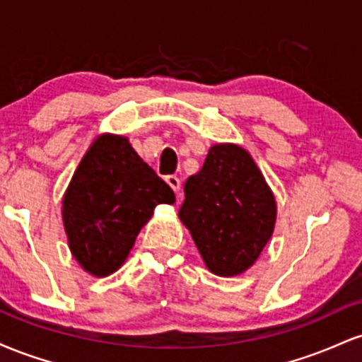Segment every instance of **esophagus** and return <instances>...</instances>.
Returning <instances> with one entry per match:
<instances>
[{"label":"esophagus","mask_w":362,"mask_h":362,"mask_svg":"<svg viewBox=\"0 0 362 362\" xmlns=\"http://www.w3.org/2000/svg\"><path fill=\"white\" fill-rule=\"evenodd\" d=\"M165 180H167V184L170 187H172L173 192L178 194V190H180V178L175 177V175H168L167 178H165Z\"/></svg>","instance_id":"1"}]
</instances>
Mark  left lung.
I'll use <instances>...</instances> for the list:
<instances>
[{"label": "left lung", "mask_w": 362, "mask_h": 362, "mask_svg": "<svg viewBox=\"0 0 362 362\" xmlns=\"http://www.w3.org/2000/svg\"><path fill=\"white\" fill-rule=\"evenodd\" d=\"M184 192L178 216L207 269L224 277L247 271L276 223V201L252 156L235 144H216Z\"/></svg>", "instance_id": "1"}]
</instances>
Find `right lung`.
<instances>
[{"label": "right lung", "instance_id": "add662e5", "mask_svg": "<svg viewBox=\"0 0 362 362\" xmlns=\"http://www.w3.org/2000/svg\"><path fill=\"white\" fill-rule=\"evenodd\" d=\"M173 202V190L126 138L100 136L83 156L62 201L74 259L97 277L115 272L153 209Z\"/></svg>", "mask_w": 362, "mask_h": 362}]
</instances>
